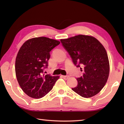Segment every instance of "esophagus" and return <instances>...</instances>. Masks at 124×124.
Returning <instances> with one entry per match:
<instances>
[{
    "label": "esophagus",
    "mask_w": 124,
    "mask_h": 124,
    "mask_svg": "<svg viewBox=\"0 0 124 124\" xmlns=\"http://www.w3.org/2000/svg\"><path fill=\"white\" fill-rule=\"evenodd\" d=\"M62 77L63 79H65V80L68 79V78H69V77H70L69 76H62Z\"/></svg>",
    "instance_id": "34e87169"
}]
</instances>
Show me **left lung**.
I'll list each match as a JSON object with an SVG mask.
<instances>
[{
    "mask_svg": "<svg viewBox=\"0 0 124 124\" xmlns=\"http://www.w3.org/2000/svg\"><path fill=\"white\" fill-rule=\"evenodd\" d=\"M61 41L74 65L83 71V76L77 78L78 85L72 88V91L84 98L97 95L107 83L110 71L108 56L104 46L94 37L82 35Z\"/></svg>",
    "mask_w": 124,
    "mask_h": 124,
    "instance_id": "left-lung-1",
    "label": "left lung"
}]
</instances>
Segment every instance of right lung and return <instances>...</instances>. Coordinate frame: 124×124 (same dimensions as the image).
<instances>
[{"label": "right lung", "instance_id": "right-lung-1", "mask_svg": "<svg viewBox=\"0 0 124 124\" xmlns=\"http://www.w3.org/2000/svg\"><path fill=\"white\" fill-rule=\"evenodd\" d=\"M60 44L46 37L29 39L22 45L16 60V77L23 92L33 98L39 99L50 92L59 76L43 74L48 66L50 52Z\"/></svg>", "mask_w": 124, "mask_h": 124}]
</instances>
